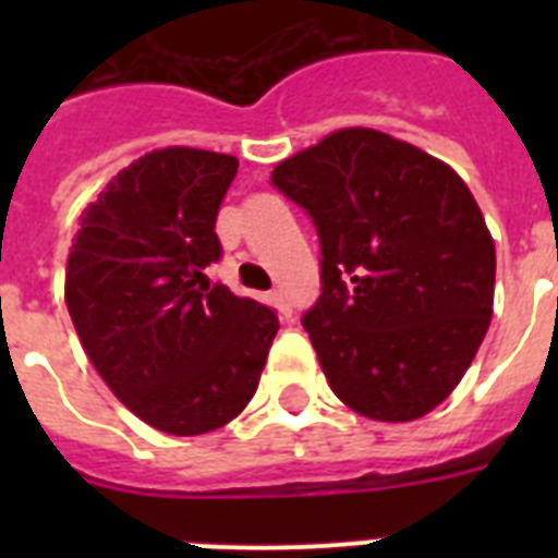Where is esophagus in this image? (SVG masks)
Wrapping results in <instances>:
<instances>
[{
    "label": "esophagus",
    "mask_w": 558,
    "mask_h": 558,
    "mask_svg": "<svg viewBox=\"0 0 558 558\" xmlns=\"http://www.w3.org/2000/svg\"><path fill=\"white\" fill-rule=\"evenodd\" d=\"M270 304L279 310V315H282V318H290V315H293V307H290L288 293H282V290H270Z\"/></svg>",
    "instance_id": "obj_1"
}]
</instances>
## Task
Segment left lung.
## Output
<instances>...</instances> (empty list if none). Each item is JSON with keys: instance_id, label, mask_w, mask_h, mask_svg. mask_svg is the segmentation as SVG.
<instances>
[{"instance_id": "1", "label": "left lung", "mask_w": 558, "mask_h": 558, "mask_svg": "<svg viewBox=\"0 0 558 558\" xmlns=\"http://www.w3.org/2000/svg\"><path fill=\"white\" fill-rule=\"evenodd\" d=\"M313 218L322 295L302 315L335 397L411 422L450 397L495 302V243L445 161L372 128H343L274 167Z\"/></svg>"}]
</instances>
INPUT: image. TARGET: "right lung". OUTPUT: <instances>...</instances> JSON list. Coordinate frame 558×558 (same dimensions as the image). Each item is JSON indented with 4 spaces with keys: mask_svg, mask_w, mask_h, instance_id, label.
<instances>
[{
    "mask_svg": "<svg viewBox=\"0 0 558 558\" xmlns=\"http://www.w3.org/2000/svg\"><path fill=\"white\" fill-rule=\"evenodd\" d=\"M236 159L165 147L108 181L83 211L66 307L92 366L122 405L170 436L218 430L243 411L279 329L276 310L209 284Z\"/></svg>",
    "mask_w": 558,
    "mask_h": 558,
    "instance_id": "1",
    "label": "right lung"
}]
</instances>
